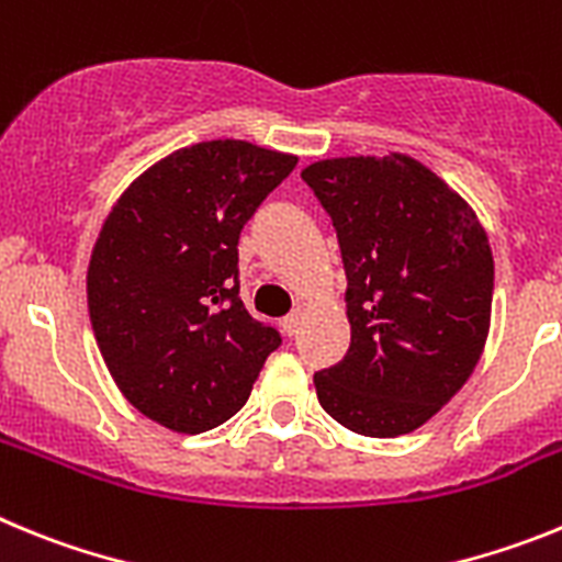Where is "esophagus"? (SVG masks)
<instances>
[{"instance_id": "1", "label": "esophagus", "mask_w": 562, "mask_h": 562, "mask_svg": "<svg viewBox=\"0 0 562 562\" xmlns=\"http://www.w3.org/2000/svg\"><path fill=\"white\" fill-rule=\"evenodd\" d=\"M301 321H304V315H301V312H292V315H286L284 321H281V331H284L286 337H295L297 329H301Z\"/></svg>"}]
</instances>
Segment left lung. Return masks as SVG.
Wrapping results in <instances>:
<instances>
[{
    "label": "left lung",
    "mask_w": 562,
    "mask_h": 562,
    "mask_svg": "<svg viewBox=\"0 0 562 562\" xmlns=\"http://www.w3.org/2000/svg\"><path fill=\"white\" fill-rule=\"evenodd\" d=\"M301 180L329 213L349 281L351 346L315 374L317 400L355 434H411L459 394L484 351L495 278L486 231L408 154L331 157Z\"/></svg>",
    "instance_id": "1"
}]
</instances>
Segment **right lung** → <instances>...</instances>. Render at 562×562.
Returning a JSON list of instances; mask_svg holds the SVG:
<instances>
[{"label": "right lung", "instance_id": "1", "mask_svg": "<svg viewBox=\"0 0 562 562\" xmlns=\"http://www.w3.org/2000/svg\"><path fill=\"white\" fill-rule=\"evenodd\" d=\"M297 157L207 140L143 171L101 227L89 321L121 394L177 434H205L247 402L281 346L238 297V233Z\"/></svg>", "mask_w": 562, "mask_h": 562}]
</instances>
